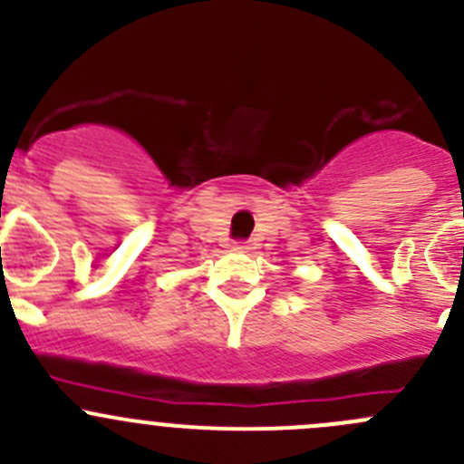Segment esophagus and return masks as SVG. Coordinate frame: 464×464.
Returning <instances> with one entry per match:
<instances>
[{
	"label": "esophagus",
	"instance_id": "1",
	"mask_svg": "<svg viewBox=\"0 0 464 464\" xmlns=\"http://www.w3.org/2000/svg\"><path fill=\"white\" fill-rule=\"evenodd\" d=\"M231 249L233 251H246V249H249V245H246V242H233Z\"/></svg>",
	"mask_w": 464,
	"mask_h": 464
}]
</instances>
